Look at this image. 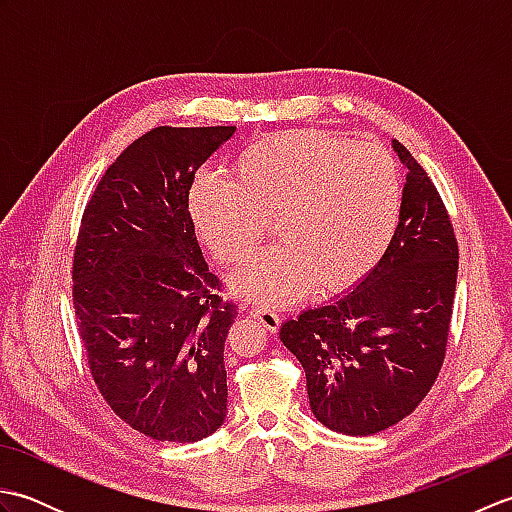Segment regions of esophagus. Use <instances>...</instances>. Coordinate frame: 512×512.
Listing matches in <instances>:
<instances>
[{"label":"esophagus","instance_id":"esophagus-1","mask_svg":"<svg viewBox=\"0 0 512 512\" xmlns=\"http://www.w3.org/2000/svg\"><path fill=\"white\" fill-rule=\"evenodd\" d=\"M253 317H255L259 323H262L268 332H277L279 325H281V317H279V314L273 312V310H268V308H255V310H253Z\"/></svg>","mask_w":512,"mask_h":512}]
</instances>
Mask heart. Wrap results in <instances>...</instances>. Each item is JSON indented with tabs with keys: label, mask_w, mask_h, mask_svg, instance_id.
I'll return each mask as SVG.
<instances>
[{
	"label": "heart",
	"mask_w": 512,
	"mask_h": 512,
	"mask_svg": "<svg viewBox=\"0 0 512 512\" xmlns=\"http://www.w3.org/2000/svg\"><path fill=\"white\" fill-rule=\"evenodd\" d=\"M400 211V169L383 147L310 129L255 140L235 156L231 182L200 176L189 191L195 233L224 264L250 257L275 217L281 244L231 277L237 297L266 308L361 284L391 248Z\"/></svg>",
	"instance_id": "obj_1"
}]
</instances>
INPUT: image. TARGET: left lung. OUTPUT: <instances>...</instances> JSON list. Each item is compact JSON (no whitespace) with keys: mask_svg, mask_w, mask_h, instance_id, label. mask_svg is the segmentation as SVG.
<instances>
[{"mask_svg":"<svg viewBox=\"0 0 512 512\" xmlns=\"http://www.w3.org/2000/svg\"><path fill=\"white\" fill-rule=\"evenodd\" d=\"M407 182L391 248L347 295L288 319L279 339L306 372L314 418L372 436L416 409L447 352L458 242L427 171L391 140Z\"/></svg>","mask_w":512,"mask_h":512,"instance_id":"1","label":"left lung"}]
</instances>
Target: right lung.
Instances as JSON below:
<instances>
[{"mask_svg": "<svg viewBox=\"0 0 512 512\" xmlns=\"http://www.w3.org/2000/svg\"><path fill=\"white\" fill-rule=\"evenodd\" d=\"M235 127H156L105 171L74 248V310L96 387L129 427L198 442L226 418L237 317L195 237V171Z\"/></svg>", "mask_w": 512, "mask_h": 512, "instance_id": "right-lung-1", "label": "right lung"}]
</instances>
